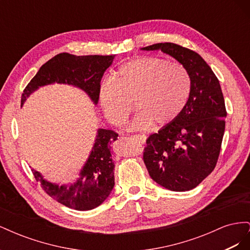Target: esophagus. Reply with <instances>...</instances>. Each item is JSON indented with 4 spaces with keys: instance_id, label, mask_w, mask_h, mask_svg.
Returning <instances> with one entry per match:
<instances>
[{
    "instance_id": "esophagus-1",
    "label": "esophagus",
    "mask_w": 250,
    "mask_h": 250,
    "mask_svg": "<svg viewBox=\"0 0 250 250\" xmlns=\"http://www.w3.org/2000/svg\"><path fill=\"white\" fill-rule=\"evenodd\" d=\"M133 138L139 140L141 143H145L147 140V137L145 134H135V135H133Z\"/></svg>"
}]
</instances>
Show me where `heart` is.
I'll return each mask as SVG.
<instances>
[{
  "instance_id": "obj_1",
  "label": "heart",
  "mask_w": 250,
  "mask_h": 250,
  "mask_svg": "<svg viewBox=\"0 0 250 250\" xmlns=\"http://www.w3.org/2000/svg\"><path fill=\"white\" fill-rule=\"evenodd\" d=\"M191 88L190 74L184 65L144 56L123 63L111 79L104 80L99 100L105 117L116 126L125 122L133 102L139 113L130 128L141 130L175 121L186 107Z\"/></svg>"
}]
</instances>
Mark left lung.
Masks as SVG:
<instances>
[{
  "instance_id": "left-lung-1",
  "label": "left lung",
  "mask_w": 250,
  "mask_h": 250,
  "mask_svg": "<svg viewBox=\"0 0 250 250\" xmlns=\"http://www.w3.org/2000/svg\"><path fill=\"white\" fill-rule=\"evenodd\" d=\"M161 50L190 74L191 95L172 123L147 139L144 163L156 184L174 192L190 191L216 167L225 130L226 109L220 83L197 53L172 42L142 48Z\"/></svg>"
}]
</instances>
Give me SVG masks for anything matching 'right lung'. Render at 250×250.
Returning a JSON list of instances; mask_svg holds the SVG:
<instances>
[{
	"instance_id": "1",
	"label": "right lung",
	"mask_w": 250,
	"mask_h": 250,
	"mask_svg": "<svg viewBox=\"0 0 250 250\" xmlns=\"http://www.w3.org/2000/svg\"><path fill=\"white\" fill-rule=\"evenodd\" d=\"M113 58L115 55L76 56L60 53L42 64L28 83L21 95V104H24L27 98L41 86L62 83L82 89L96 105L99 101L103 74L111 65ZM117 139L118 133L115 131L102 128L97 130L92 151L74 184L59 186L50 183L34 169L33 175L44 192L59 203L77 210L93 209L105 201L115 186V163L110 149Z\"/></svg>"
}]
</instances>
